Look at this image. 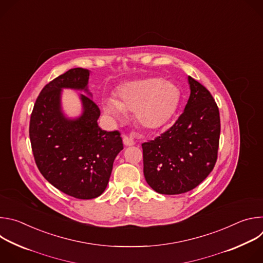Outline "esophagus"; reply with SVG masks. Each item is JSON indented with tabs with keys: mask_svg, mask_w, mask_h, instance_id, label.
Returning a JSON list of instances; mask_svg holds the SVG:
<instances>
[{
	"mask_svg": "<svg viewBox=\"0 0 263 263\" xmlns=\"http://www.w3.org/2000/svg\"><path fill=\"white\" fill-rule=\"evenodd\" d=\"M123 142L126 146H131V145H134L135 144V141L133 138L129 137V136H124L123 138Z\"/></svg>",
	"mask_w": 263,
	"mask_h": 263,
	"instance_id": "obj_1",
	"label": "esophagus"
}]
</instances>
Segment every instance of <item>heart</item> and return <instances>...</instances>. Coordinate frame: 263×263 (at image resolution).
I'll return each instance as SVG.
<instances>
[{"label": "heart", "instance_id": "heart-1", "mask_svg": "<svg viewBox=\"0 0 263 263\" xmlns=\"http://www.w3.org/2000/svg\"><path fill=\"white\" fill-rule=\"evenodd\" d=\"M179 99V89L172 82L146 78L119 86L117 99L104 100L103 109L109 116L118 119L123 116V112H135V119L141 127L155 130L171 120Z\"/></svg>", "mask_w": 263, "mask_h": 263}]
</instances>
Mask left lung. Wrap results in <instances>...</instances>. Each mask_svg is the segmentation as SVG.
Listing matches in <instances>:
<instances>
[{"label": "left lung", "instance_id": "8db88e82", "mask_svg": "<svg viewBox=\"0 0 263 263\" xmlns=\"http://www.w3.org/2000/svg\"><path fill=\"white\" fill-rule=\"evenodd\" d=\"M191 96L176 123L143 142L146 183L162 195H180L202 183L213 170L220 134L218 107L200 82L189 76Z\"/></svg>", "mask_w": 263, "mask_h": 263}]
</instances>
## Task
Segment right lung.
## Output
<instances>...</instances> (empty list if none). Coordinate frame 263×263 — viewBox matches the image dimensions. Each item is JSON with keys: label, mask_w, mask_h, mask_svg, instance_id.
I'll list each match as a JSON object with an SVG mask.
<instances>
[{"label": "right lung", "mask_w": 263, "mask_h": 263, "mask_svg": "<svg viewBox=\"0 0 263 263\" xmlns=\"http://www.w3.org/2000/svg\"><path fill=\"white\" fill-rule=\"evenodd\" d=\"M89 73L85 68H71L48 83L36 99L29 127L33 156L42 175L60 192L81 200L104 193L114 161L124 148L119 131L99 127L101 111L88 96L80 97V118L69 120L62 114L61 89L88 92Z\"/></svg>", "instance_id": "1"}]
</instances>
